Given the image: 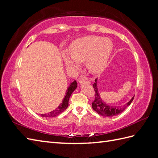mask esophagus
Segmentation results:
<instances>
[{"label":"esophagus","mask_w":158,"mask_h":158,"mask_svg":"<svg viewBox=\"0 0 158 158\" xmlns=\"http://www.w3.org/2000/svg\"><path fill=\"white\" fill-rule=\"evenodd\" d=\"M78 82L79 83H87V84H90L91 82L89 81H88L87 79H85V78H80L79 80H78Z\"/></svg>","instance_id":"obj_1"}]
</instances>
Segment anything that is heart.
<instances>
[{"label": "heart", "instance_id": "obj_1", "mask_svg": "<svg viewBox=\"0 0 158 158\" xmlns=\"http://www.w3.org/2000/svg\"><path fill=\"white\" fill-rule=\"evenodd\" d=\"M113 50L112 42L109 38L96 35H87L75 40L64 52L63 59L67 67H78L80 62L85 65L92 74H99L107 67Z\"/></svg>", "mask_w": 158, "mask_h": 158}]
</instances>
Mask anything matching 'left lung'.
Listing matches in <instances>:
<instances>
[{
	"label": "left lung",
	"mask_w": 158,
	"mask_h": 158,
	"mask_svg": "<svg viewBox=\"0 0 158 158\" xmlns=\"http://www.w3.org/2000/svg\"><path fill=\"white\" fill-rule=\"evenodd\" d=\"M97 81L96 79L95 80V83L93 84V87L95 91V100L92 102V108L98 114L103 116H108L112 117L114 116H116L119 114L121 112H123L128 106H129L131 102H133L134 96L132 98L129 102H128L126 104L122 106H113L106 104L105 102L102 100V99L100 97L99 90L97 86Z\"/></svg>",
	"instance_id": "8db88e82"
}]
</instances>
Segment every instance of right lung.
<instances>
[{
    "label": "right lung",
    "mask_w": 158,
    "mask_h": 158,
    "mask_svg": "<svg viewBox=\"0 0 158 158\" xmlns=\"http://www.w3.org/2000/svg\"><path fill=\"white\" fill-rule=\"evenodd\" d=\"M77 87V81L75 80L74 81L72 82L70 85H69L67 91H66L65 96L61 102L60 105L52 112L46 114H41V116L43 117H46V118H52V117L57 116L60 114L62 112H63L69 106V98H70L72 93L75 90Z\"/></svg>",
    "instance_id": "add662e5"
}]
</instances>
